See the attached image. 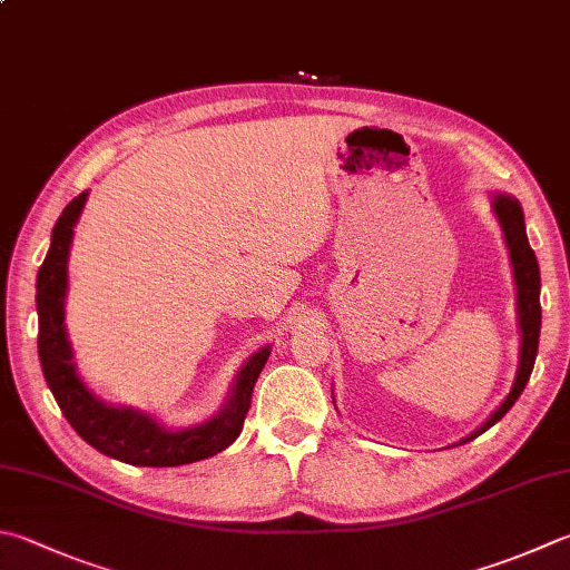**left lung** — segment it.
I'll return each mask as SVG.
<instances>
[{"instance_id":"8db88e82","label":"left lung","mask_w":570,"mask_h":570,"mask_svg":"<svg viewBox=\"0 0 570 570\" xmlns=\"http://www.w3.org/2000/svg\"><path fill=\"white\" fill-rule=\"evenodd\" d=\"M493 213L501 223L503 240H507L509 257L513 265V283H517V305H519V327H521V354H519V372L517 380L507 400L493 412L484 424H481L474 434L461 439V444L471 442L479 434H484L499 419L507 414L513 402L519 400L525 382L531 377L535 352H539V332H541V273H539V261H535V253L531 250L529 238H525V223H523V210L521 203L507 196V193H497L493 196Z\"/></svg>"}]
</instances>
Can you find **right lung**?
Masks as SVG:
<instances>
[{
    "label": "right lung",
    "mask_w": 570,
    "mask_h": 570,
    "mask_svg": "<svg viewBox=\"0 0 570 570\" xmlns=\"http://www.w3.org/2000/svg\"><path fill=\"white\" fill-rule=\"evenodd\" d=\"M89 193L73 198L59 216L51 233V248L37 275V313H39V360L49 390L67 422L77 429L86 444L101 454L126 461L134 466H180L216 456L238 439L245 414L250 410L253 386L261 377L271 347L257 350L245 362L233 392L223 410L198 426L170 429L160 426L131 406L101 402L81 382L73 364L71 342L63 325V297H67V263L73 225H77Z\"/></svg>",
    "instance_id": "right-lung-1"
}]
</instances>
